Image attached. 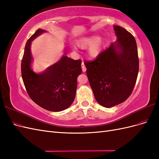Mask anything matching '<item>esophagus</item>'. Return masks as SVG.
Segmentation results:
<instances>
[{
	"instance_id": "obj_1",
	"label": "esophagus",
	"mask_w": 159,
	"mask_h": 159,
	"mask_svg": "<svg viewBox=\"0 0 159 159\" xmlns=\"http://www.w3.org/2000/svg\"><path fill=\"white\" fill-rule=\"evenodd\" d=\"M81 68H82L83 72H85L86 71V68H85V66L84 65V61L83 60H82V64H81Z\"/></svg>"
}]
</instances>
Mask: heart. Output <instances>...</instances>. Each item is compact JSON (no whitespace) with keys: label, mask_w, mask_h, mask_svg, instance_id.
I'll return each mask as SVG.
<instances>
[{"label":"heart","mask_w":159,"mask_h":159,"mask_svg":"<svg viewBox=\"0 0 159 159\" xmlns=\"http://www.w3.org/2000/svg\"><path fill=\"white\" fill-rule=\"evenodd\" d=\"M78 44L81 48L88 46V53L91 57H97L102 50L103 45V37L101 36L91 35L81 38L78 41Z\"/></svg>","instance_id":"b5f03b06"}]
</instances>
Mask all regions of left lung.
Masks as SVG:
<instances>
[{
  "label": "left lung",
  "mask_w": 159,
  "mask_h": 159,
  "mask_svg": "<svg viewBox=\"0 0 159 159\" xmlns=\"http://www.w3.org/2000/svg\"><path fill=\"white\" fill-rule=\"evenodd\" d=\"M117 40L91 61H85L96 101L110 108L124 102L132 93L139 73L136 40L125 28L113 26Z\"/></svg>",
  "instance_id": "obj_1"
}]
</instances>
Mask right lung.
<instances>
[{"instance_id": "add662e5", "label": "right lung", "mask_w": 159, "mask_h": 159, "mask_svg": "<svg viewBox=\"0 0 159 159\" xmlns=\"http://www.w3.org/2000/svg\"><path fill=\"white\" fill-rule=\"evenodd\" d=\"M45 30H37L27 41L22 60L21 73L28 95L34 102L50 111L58 112L73 103L77 89V78L82 72L81 60L64 55L56 63L41 73L32 70L31 43Z\"/></svg>"}]
</instances>
